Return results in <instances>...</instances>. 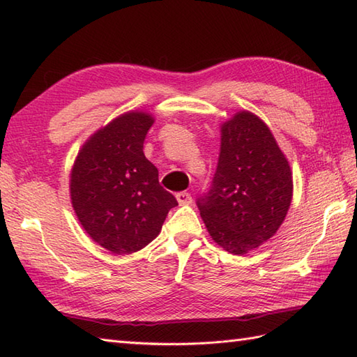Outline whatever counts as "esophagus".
Listing matches in <instances>:
<instances>
[{
  "mask_svg": "<svg viewBox=\"0 0 357 357\" xmlns=\"http://www.w3.org/2000/svg\"><path fill=\"white\" fill-rule=\"evenodd\" d=\"M176 199L179 202V206H187V204H192V196L187 192L176 193Z\"/></svg>",
  "mask_w": 357,
  "mask_h": 357,
  "instance_id": "obj_1",
  "label": "esophagus"
}]
</instances>
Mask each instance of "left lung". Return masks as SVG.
Returning a JSON list of instances; mask_svg holds the SVG:
<instances>
[{
    "instance_id": "8db88e82",
    "label": "left lung",
    "mask_w": 357,
    "mask_h": 357,
    "mask_svg": "<svg viewBox=\"0 0 357 357\" xmlns=\"http://www.w3.org/2000/svg\"><path fill=\"white\" fill-rule=\"evenodd\" d=\"M293 198L285 155L262 119L247 110L221 126V151L208 193L196 204L218 245L245 255L284 222Z\"/></svg>"
}]
</instances>
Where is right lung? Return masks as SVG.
I'll return each instance as SVG.
<instances>
[{"label":"right lung","instance_id":"right-lung-1","mask_svg":"<svg viewBox=\"0 0 357 357\" xmlns=\"http://www.w3.org/2000/svg\"><path fill=\"white\" fill-rule=\"evenodd\" d=\"M155 119L128 112L93 133L75 159L70 199L82 229L115 255H130L153 241L169 210L178 206L144 155Z\"/></svg>","mask_w":357,"mask_h":357}]
</instances>
